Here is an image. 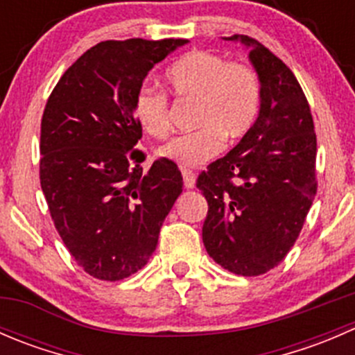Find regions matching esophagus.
I'll return each instance as SVG.
<instances>
[{"label": "esophagus", "instance_id": "1", "mask_svg": "<svg viewBox=\"0 0 355 355\" xmlns=\"http://www.w3.org/2000/svg\"><path fill=\"white\" fill-rule=\"evenodd\" d=\"M182 177H184L185 189H194V185H196V173H194V171L184 168V170H182Z\"/></svg>", "mask_w": 355, "mask_h": 355}]
</instances>
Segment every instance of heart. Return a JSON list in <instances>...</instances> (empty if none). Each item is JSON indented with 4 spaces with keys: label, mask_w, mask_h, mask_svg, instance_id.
<instances>
[{
    "label": "heart",
    "mask_w": 355,
    "mask_h": 355,
    "mask_svg": "<svg viewBox=\"0 0 355 355\" xmlns=\"http://www.w3.org/2000/svg\"><path fill=\"white\" fill-rule=\"evenodd\" d=\"M166 84L180 101H196L198 130L168 142L159 155L180 166H199L223 148L241 141L256 123L263 103L257 71L242 62L206 49H194L178 58L166 71ZM134 116L149 137L170 135L171 114L166 94L141 87L134 98Z\"/></svg>",
    "instance_id": "b5f03b06"
}]
</instances>
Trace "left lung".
I'll return each mask as SVG.
<instances>
[{
    "label": "left lung",
    "mask_w": 355,
    "mask_h": 355,
    "mask_svg": "<svg viewBox=\"0 0 355 355\" xmlns=\"http://www.w3.org/2000/svg\"><path fill=\"white\" fill-rule=\"evenodd\" d=\"M225 39L250 48L263 103L249 134L199 175L207 200L202 242L225 270L257 277L285 259L302 230L318 191L316 134L292 70L256 39Z\"/></svg>",
    "instance_id": "obj_1"
}]
</instances>
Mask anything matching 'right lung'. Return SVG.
<instances>
[{"label":"right lung","instance_id":"add662e5","mask_svg":"<svg viewBox=\"0 0 355 355\" xmlns=\"http://www.w3.org/2000/svg\"><path fill=\"white\" fill-rule=\"evenodd\" d=\"M185 42H99L68 68L46 103L41 189L68 252L98 280H123L148 263L182 192L173 161L159 157L142 168L134 98L148 71Z\"/></svg>","mask_w":355,"mask_h":355}]
</instances>
